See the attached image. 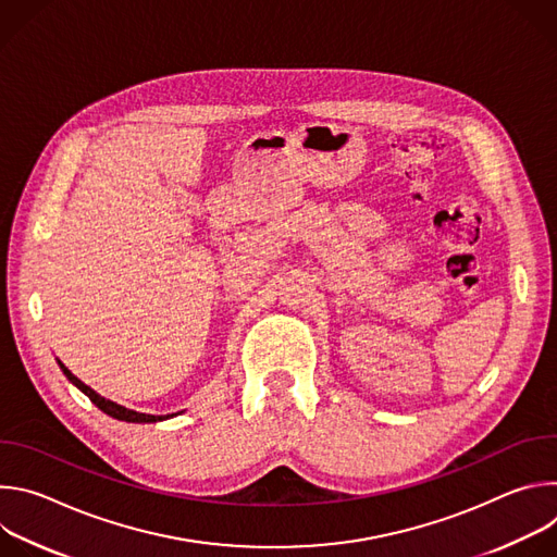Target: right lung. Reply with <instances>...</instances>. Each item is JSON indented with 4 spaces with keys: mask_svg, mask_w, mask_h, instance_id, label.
Wrapping results in <instances>:
<instances>
[{
    "mask_svg": "<svg viewBox=\"0 0 557 557\" xmlns=\"http://www.w3.org/2000/svg\"><path fill=\"white\" fill-rule=\"evenodd\" d=\"M57 363L61 366V370H63V374L67 376V381L70 383H74L78 389H82L88 399L101 410V412H106V414H110L112 419H119V421H127V423H156V421H165L168 417H153V414H143V412H134V410H127V408H123V406H119V404H114V401H110V399H106V396H101V394H97L90 385H86L82 379H76L59 359H57Z\"/></svg>",
    "mask_w": 557,
    "mask_h": 557,
    "instance_id": "right-lung-1",
    "label": "right lung"
}]
</instances>
